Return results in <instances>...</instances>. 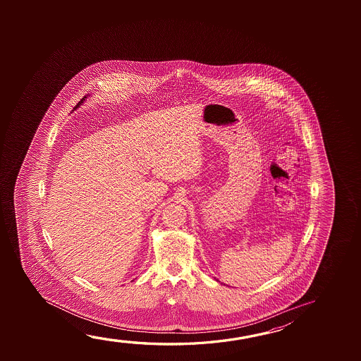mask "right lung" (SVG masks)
I'll list each match as a JSON object with an SVG mask.
<instances>
[{
  "label": "right lung",
  "instance_id": "add662e5",
  "mask_svg": "<svg viewBox=\"0 0 361 361\" xmlns=\"http://www.w3.org/2000/svg\"><path fill=\"white\" fill-rule=\"evenodd\" d=\"M85 98H87V97H84V98H82V101L78 103L77 106H74V109H77L78 106H80V104H82V103H83V102L85 101Z\"/></svg>",
  "mask_w": 361,
  "mask_h": 361
}]
</instances>
